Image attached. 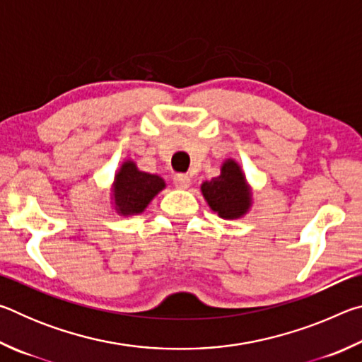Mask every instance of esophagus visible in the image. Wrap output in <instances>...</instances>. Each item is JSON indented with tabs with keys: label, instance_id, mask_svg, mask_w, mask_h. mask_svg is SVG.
I'll return each instance as SVG.
<instances>
[{
	"label": "esophagus",
	"instance_id": "esophagus-1",
	"mask_svg": "<svg viewBox=\"0 0 362 362\" xmlns=\"http://www.w3.org/2000/svg\"><path fill=\"white\" fill-rule=\"evenodd\" d=\"M174 183H175L177 188L185 189V188L189 187V183H192V179H189L187 174H175L174 175Z\"/></svg>",
	"mask_w": 362,
	"mask_h": 362
}]
</instances>
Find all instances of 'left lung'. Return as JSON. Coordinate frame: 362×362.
I'll return each mask as SVG.
<instances>
[{"label": "left lung", "mask_w": 362, "mask_h": 362, "mask_svg": "<svg viewBox=\"0 0 362 362\" xmlns=\"http://www.w3.org/2000/svg\"><path fill=\"white\" fill-rule=\"evenodd\" d=\"M201 192L211 209L225 220L246 216L252 206V193L246 175L235 159H226L220 169V175L203 182Z\"/></svg>", "instance_id": "1"}]
</instances>
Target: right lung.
I'll return each mask as SVG.
<instances>
[{"instance_id":"right-lung-1","label":"right lung","mask_w":362,"mask_h":362,"mask_svg":"<svg viewBox=\"0 0 362 362\" xmlns=\"http://www.w3.org/2000/svg\"><path fill=\"white\" fill-rule=\"evenodd\" d=\"M164 187L166 183L159 175L142 173L134 161H124L115 175L112 188L115 209L121 216L142 214Z\"/></svg>"}]
</instances>
